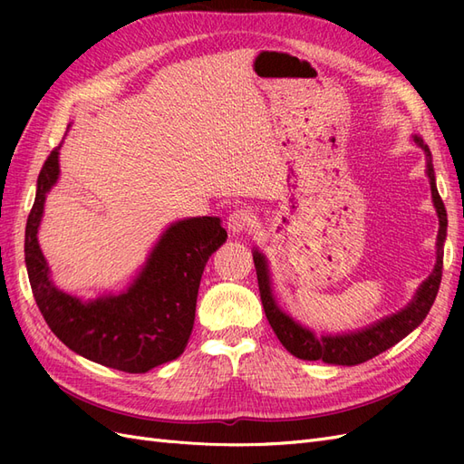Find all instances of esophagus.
Here are the masks:
<instances>
[{"mask_svg": "<svg viewBox=\"0 0 464 464\" xmlns=\"http://www.w3.org/2000/svg\"><path fill=\"white\" fill-rule=\"evenodd\" d=\"M254 224H256V217L251 215L249 210L237 208V210H234V213L228 217L227 227H228V230L236 236V234L247 232L251 227H254Z\"/></svg>", "mask_w": 464, "mask_h": 464, "instance_id": "34e87169", "label": "esophagus"}]
</instances>
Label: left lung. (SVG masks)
Here are the masks:
<instances>
[{"mask_svg":"<svg viewBox=\"0 0 464 464\" xmlns=\"http://www.w3.org/2000/svg\"><path fill=\"white\" fill-rule=\"evenodd\" d=\"M414 143L426 152L428 160V178L431 186V198L433 207L438 210L440 217V232H438V261L431 275L424 280L422 286L418 288L414 300L404 307V310L392 314L382 321L373 323V325L346 334H321L315 336L310 329L302 327L300 323L288 317L275 302L273 290H271V278H269V266H266L265 256L259 251H254V263L257 271V285L263 302V310L269 325L273 327L278 341L300 360H323L325 363H334V366H356V363L368 362L373 356L385 353L387 348L395 346L402 341L406 334L412 333L420 323H422L433 305L435 296H438L441 273H443V242L447 236V210L440 198L438 188H435V174L431 164V152L424 143L422 137L414 135Z\"/></svg>","mask_w":464,"mask_h":464,"instance_id":"left-lung-1","label":"left lung"}]
</instances>
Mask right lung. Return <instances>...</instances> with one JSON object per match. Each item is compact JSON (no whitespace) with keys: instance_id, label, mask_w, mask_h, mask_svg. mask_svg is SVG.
Listing matches in <instances>:
<instances>
[{"instance_id":"add662e5","label":"right lung","mask_w":464,"mask_h":464,"mask_svg":"<svg viewBox=\"0 0 464 464\" xmlns=\"http://www.w3.org/2000/svg\"><path fill=\"white\" fill-rule=\"evenodd\" d=\"M60 147L38 174L36 198L24 230V263L42 317L79 356L125 373H145L176 360L189 341L201 275L227 242L217 217L174 222L152 247L128 292L82 302L55 288L38 246L46 193L58 181Z\"/></svg>"}]
</instances>
